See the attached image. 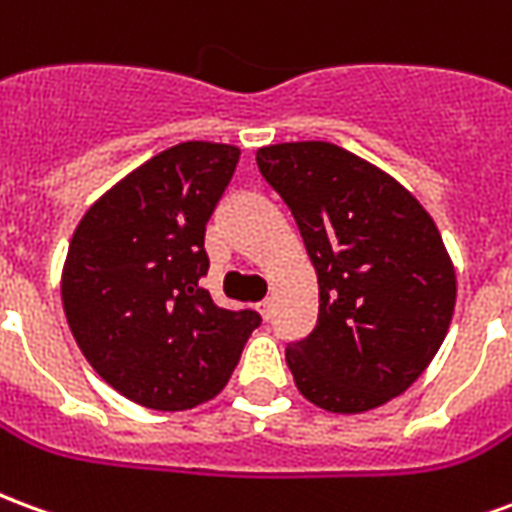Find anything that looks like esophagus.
<instances>
[{
	"instance_id": "esophagus-1",
	"label": "esophagus",
	"mask_w": 512,
	"mask_h": 512,
	"mask_svg": "<svg viewBox=\"0 0 512 512\" xmlns=\"http://www.w3.org/2000/svg\"><path fill=\"white\" fill-rule=\"evenodd\" d=\"M257 312L263 315V321H271V312H274V304H271V301H260V304H257Z\"/></svg>"
}]
</instances>
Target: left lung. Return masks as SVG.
<instances>
[{"mask_svg":"<svg viewBox=\"0 0 512 512\" xmlns=\"http://www.w3.org/2000/svg\"><path fill=\"white\" fill-rule=\"evenodd\" d=\"M318 277V323L285 351L299 392L332 414L403 395L447 337L455 268L430 213L392 175L332 142L257 150Z\"/></svg>","mask_w":512,"mask_h":512,"instance_id":"obj_1","label":"left lung"}]
</instances>
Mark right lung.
I'll return each instance as SVG.
<instances>
[{
	"mask_svg": "<svg viewBox=\"0 0 512 512\" xmlns=\"http://www.w3.org/2000/svg\"><path fill=\"white\" fill-rule=\"evenodd\" d=\"M238 156L222 142L167 147L101 194L71 238L62 307L73 340L139 406L186 411L216 397L260 326L200 288L205 224Z\"/></svg>",
	"mask_w": 512,
	"mask_h": 512,
	"instance_id": "1",
	"label": "right lung"
}]
</instances>
